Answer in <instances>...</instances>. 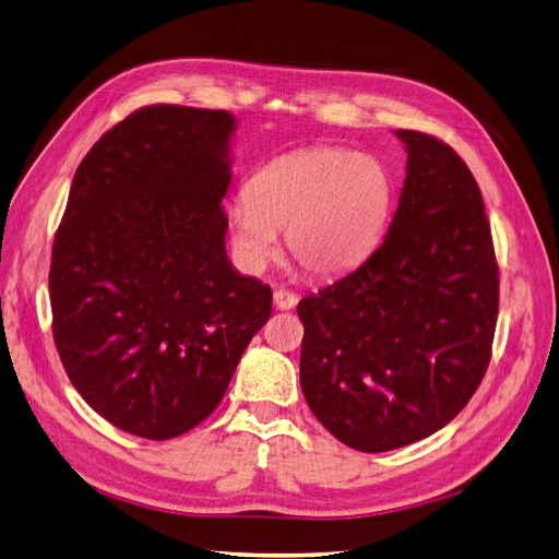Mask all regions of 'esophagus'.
I'll return each mask as SVG.
<instances>
[{
	"label": "esophagus",
	"instance_id": "esophagus-1",
	"mask_svg": "<svg viewBox=\"0 0 559 559\" xmlns=\"http://www.w3.org/2000/svg\"><path fill=\"white\" fill-rule=\"evenodd\" d=\"M299 301V297L290 290H283V287H278V290H274V304L278 311H290V308H295Z\"/></svg>",
	"mask_w": 559,
	"mask_h": 559
}]
</instances>
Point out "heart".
<instances>
[{
  "label": "heart",
  "mask_w": 559,
  "mask_h": 559,
  "mask_svg": "<svg viewBox=\"0 0 559 559\" xmlns=\"http://www.w3.org/2000/svg\"><path fill=\"white\" fill-rule=\"evenodd\" d=\"M394 183L384 163L343 147H311L278 156L227 204V227L239 260L262 269L287 251L308 274L341 276L361 264L389 223Z\"/></svg>",
  "instance_id": "1"
}]
</instances>
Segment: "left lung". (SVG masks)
<instances>
[{
	"label": "left lung",
	"instance_id": "left-lung-1",
	"mask_svg": "<svg viewBox=\"0 0 559 559\" xmlns=\"http://www.w3.org/2000/svg\"><path fill=\"white\" fill-rule=\"evenodd\" d=\"M407 150L399 210L355 272L299 301V380L336 440L366 453L419 442L474 396L498 322V260L477 181L442 140Z\"/></svg>",
	"mask_w": 559,
	"mask_h": 559
}]
</instances>
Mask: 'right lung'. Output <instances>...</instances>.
I'll return each instance as SVG.
<instances>
[{"label":"right lung","mask_w":559,"mask_h":559,"mask_svg":"<svg viewBox=\"0 0 559 559\" xmlns=\"http://www.w3.org/2000/svg\"><path fill=\"white\" fill-rule=\"evenodd\" d=\"M235 117L150 106L75 170L52 246V334L78 394L112 426L170 440L212 415L272 287L225 253Z\"/></svg>","instance_id":"1"}]
</instances>
